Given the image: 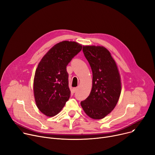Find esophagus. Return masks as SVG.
Segmentation results:
<instances>
[{
	"mask_svg": "<svg viewBox=\"0 0 155 155\" xmlns=\"http://www.w3.org/2000/svg\"><path fill=\"white\" fill-rule=\"evenodd\" d=\"M78 87H73V89H72V91H73V93H76L78 91Z\"/></svg>",
	"mask_w": 155,
	"mask_h": 155,
	"instance_id": "1",
	"label": "esophagus"
}]
</instances>
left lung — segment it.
<instances>
[{"mask_svg": "<svg viewBox=\"0 0 155 155\" xmlns=\"http://www.w3.org/2000/svg\"><path fill=\"white\" fill-rule=\"evenodd\" d=\"M83 51L93 72V86L89 96L81 105L90 117L103 119L114 110L119 100L121 92L119 71L104 47L86 45Z\"/></svg>", "mask_w": 155, "mask_h": 155, "instance_id": "1", "label": "left lung"}]
</instances>
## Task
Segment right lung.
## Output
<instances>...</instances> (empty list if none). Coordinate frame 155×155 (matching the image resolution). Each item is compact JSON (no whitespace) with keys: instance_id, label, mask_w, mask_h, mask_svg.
Listing matches in <instances>:
<instances>
[{"instance_id":"obj_1","label":"right lung","mask_w":155,"mask_h":155,"mask_svg":"<svg viewBox=\"0 0 155 155\" xmlns=\"http://www.w3.org/2000/svg\"><path fill=\"white\" fill-rule=\"evenodd\" d=\"M82 48L76 42L62 41L54 45L39 63L34 79V94L36 105L45 116L58 114L69 100L66 66Z\"/></svg>"}]
</instances>
